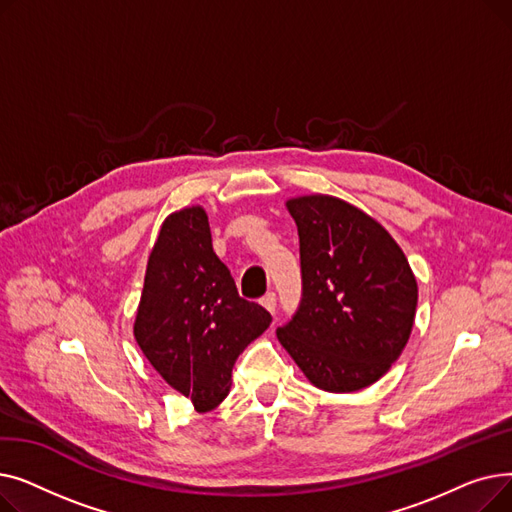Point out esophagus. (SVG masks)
Wrapping results in <instances>:
<instances>
[{
  "label": "esophagus",
  "mask_w": 512,
  "mask_h": 512,
  "mask_svg": "<svg viewBox=\"0 0 512 512\" xmlns=\"http://www.w3.org/2000/svg\"><path fill=\"white\" fill-rule=\"evenodd\" d=\"M261 305L274 315V313H276V294H274V292H267L265 297L261 299Z\"/></svg>",
  "instance_id": "esophagus-1"
}]
</instances>
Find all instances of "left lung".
<instances>
[{
	"instance_id": "left-lung-1",
	"label": "left lung",
	"mask_w": 512,
	"mask_h": 512,
	"mask_svg": "<svg viewBox=\"0 0 512 512\" xmlns=\"http://www.w3.org/2000/svg\"><path fill=\"white\" fill-rule=\"evenodd\" d=\"M299 228L303 299L278 340L326 392L378 382L407 346L417 280L388 230L330 195L286 201Z\"/></svg>"
}]
</instances>
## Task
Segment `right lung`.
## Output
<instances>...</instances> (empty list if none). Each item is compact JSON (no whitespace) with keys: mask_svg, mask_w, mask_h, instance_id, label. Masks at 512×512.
<instances>
[{"mask_svg":"<svg viewBox=\"0 0 512 512\" xmlns=\"http://www.w3.org/2000/svg\"><path fill=\"white\" fill-rule=\"evenodd\" d=\"M272 324L261 305L238 297L213 253L203 207L170 213L147 261L134 338L153 369L191 398L197 413L228 396L238 355Z\"/></svg>","mask_w":512,"mask_h":512,"instance_id":"add662e5","label":"right lung"}]
</instances>
